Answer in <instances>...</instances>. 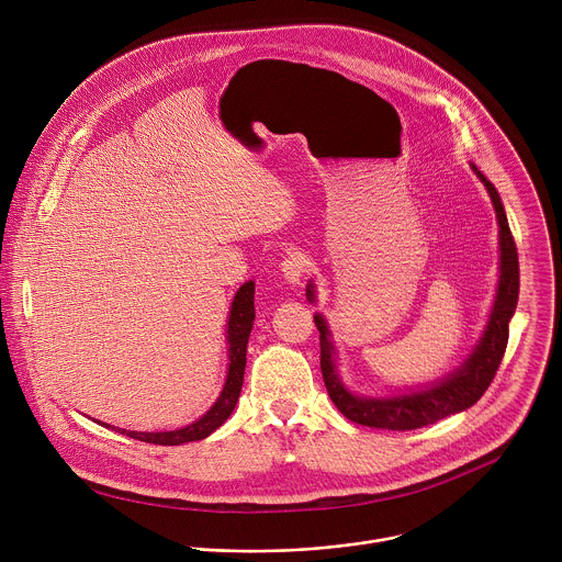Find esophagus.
I'll list each match as a JSON object with an SVG mask.
<instances>
[{"label": "esophagus", "instance_id": "1", "mask_svg": "<svg viewBox=\"0 0 562 562\" xmlns=\"http://www.w3.org/2000/svg\"><path fill=\"white\" fill-rule=\"evenodd\" d=\"M310 270V259L301 250H292L283 261H281V272L290 283H301L305 272Z\"/></svg>", "mask_w": 562, "mask_h": 562}]
</instances>
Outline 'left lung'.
I'll use <instances>...</instances> for the list:
<instances>
[{
    "instance_id": "left-lung-1",
    "label": "left lung",
    "mask_w": 562,
    "mask_h": 562,
    "mask_svg": "<svg viewBox=\"0 0 562 562\" xmlns=\"http://www.w3.org/2000/svg\"><path fill=\"white\" fill-rule=\"evenodd\" d=\"M479 180L485 184L490 200L496 211L498 220V244H501V277H498V292L496 301L487 321V327L474 347L472 356L463 362L446 380L408 395L397 397H356L351 395L342 382L338 380L336 364H334V347L329 340L327 325L323 316H314V323L321 334V371L327 386V393L336 408L351 422L371 426V428H386V430H413L428 424H435L452 413L470 408L490 386L496 375V369L503 360L507 336H509V318L514 316L516 301H518V255L516 244L509 233V224L501 204V198L492 182L472 165ZM307 299L314 301L312 283L307 285Z\"/></svg>"
}]
</instances>
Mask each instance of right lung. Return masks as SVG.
I'll return each mask as SVG.
<instances>
[{
	"label": "right lung",
	"instance_id": "right-lung-1",
	"mask_svg": "<svg viewBox=\"0 0 562 562\" xmlns=\"http://www.w3.org/2000/svg\"><path fill=\"white\" fill-rule=\"evenodd\" d=\"M252 321H255V283L248 281L235 294L231 316H228V345H231L228 378H226L222 395L217 397V402L211 406V411L204 417L189 424L187 428L169 430V432H136V430H125V428H119V432L134 437L138 441H147V443L180 446L187 441H200V439L209 437L213 430H217L233 413V408L239 400V393H241L244 369H246V347H248ZM108 428H110V424H108Z\"/></svg>",
	"mask_w": 562,
	"mask_h": 562
}]
</instances>
